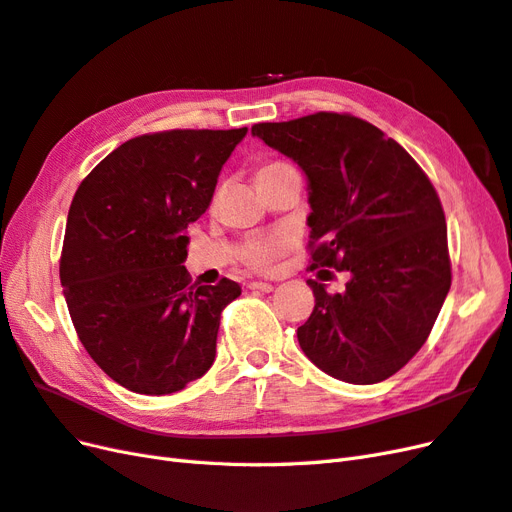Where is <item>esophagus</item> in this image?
I'll use <instances>...</instances> for the list:
<instances>
[{"mask_svg": "<svg viewBox=\"0 0 512 512\" xmlns=\"http://www.w3.org/2000/svg\"><path fill=\"white\" fill-rule=\"evenodd\" d=\"M247 288L256 290V292H271L273 290V286L267 284V282H250V284H247Z\"/></svg>", "mask_w": 512, "mask_h": 512, "instance_id": "obj_1", "label": "esophagus"}]
</instances>
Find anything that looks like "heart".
Masks as SVG:
<instances>
[{
    "instance_id": "1",
    "label": "heart",
    "mask_w": 512,
    "mask_h": 512,
    "mask_svg": "<svg viewBox=\"0 0 512 512\" xmlns=\"http://www.w3.org/2000/svg\"><path fill=\"white\" fill-rule=\"evenodd\" d=\"M277 166H282V162H269L265 166H260L258 175L265 173V170L277 168ZM288 250H290V239L286 235H277V232H275V235H265V237L252 239L250 243L243 247L241 256L252 269L267 271L275 265V260L282 258Z\"/></svg>"
}]
</instances>
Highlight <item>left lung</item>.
I'll return each instance as SVG.
<instances>
[{"instance_id": "1", "label": "left lung", "mask_w": 512, "mask_h": 512, "mask_svg": "<svg viewBox=\"0 0 512 512\" xmlns=\"http://www.w3.org/2000/svg\"><path fill=\"white\" fill-rule=\"evenodd\" d=\"M252 134L307 177L309 269L346 271L342 292L309 280L316 305L297 329L324 374L376 384L421 350L451 288L440 198L410 153L371 123L316 113Z\"/></svg>"}]
</instances>
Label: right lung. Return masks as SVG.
<instances>
[{
  "instance_id": "1",
  "label": "right lung",
  "mask_w": 512,
  "mask_h": 512,
  "mask_svg": "<svg viewBox=\"0 0 512 512\" xmlns=\"http://www.w3.org/2000/svg\"><path fill=\"white\" fill-rule=\"evenodd\" d=\"M239 130L130 138L91 170L68 211L59 277L81 344L108 378L168 395L207 374L222 309L241 286L192 284L188 224L211 203Z\"/></svg>"
}]
</instances>
